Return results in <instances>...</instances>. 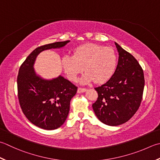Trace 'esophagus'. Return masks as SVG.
Wrapping results in <instances>:
<instances>
[{
	"label": "esophagus",
	"mask_w": 160,
	"mask_h": 160,
	"mask_svg": "<svg viewBox=\"0 0 160 160\" xmlns=\"http://www.w3.org/2000/svg\"><path fill=\"white\" fill-rule=\"evenodd\" d=\"M87 91L86 89L84 88H78V93H83V92H85Z\"/></svg>",
	"instance_id": "esophagus-1"
}]
</instances>
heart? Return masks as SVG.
Masks as SVG:
<instances>
[{"label": "heart", "instance_id": "1", "mask_svg": "<svg viewBox=\"0 0 160 160\" xmlns=\"http://www.w3.org/2000/svg\"><path fill=\"white\" fill-rule=\"evenodd\" d=\"M61 62L69 80L76 81L84 68L86 72L80 78L81 83L85 84L94 80L101 84L108 81L114 73L117 58L112 48L88 43L77 47L73 56H63Z\"/></svg>", "mask_w": 160, "mask_h": 160}]
</instances>
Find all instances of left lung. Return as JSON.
Wrapping results in <instances>:
<instances>
[{
    "label": "left lung",
    "mask_w": 160,
    "mask_h": 160,
    "mask_svg": "<svg viewBox=\"0 0 160 160\" xmlns=\"http://www.w3.org/2000/svg\"><path fill=\"white\" fill-rule=\"evenodd\" d=\"M114 43L118 52L117 68L107 82L95 88L98 97L92 105L97 118L110 126H119L132 117L139 108L144 88L139 62Z\"/></svg>",
    "instance_id": "obj_1"
}]
</instances>
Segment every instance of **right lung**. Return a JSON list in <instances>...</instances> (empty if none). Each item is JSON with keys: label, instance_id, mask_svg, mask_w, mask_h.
<instances>
[{"label": "right lung", "instance_id": "add662e5", "mask_svg": "<svg viewBox=\"0 0 160 160\" xmlns=\"http://www.w3.org/2000/svg\"><path fill=\"white\" fill-rule=\"evenodd\" d=\"M69 42L38 47L28 56L18 71V97L22 111L31 123L42 129L55 130L64 124L77 87L60 75L45 79L37 73L34 64L42 52L63 48Z\"/></svg>", "mask_w": 160, "mask_h": 160}]
</instances>
